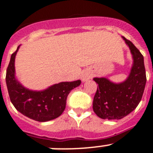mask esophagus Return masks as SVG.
<instances>
[{
  "label": "esophagus",
  "mask_w": 153,
  "mask_h": 153,
  "mask_svg": "<svg viewBox=\"0 0 153 153\" xmlns=\"http://www.w3.org/2000/svg\"><path fill=\"white\" fill-rule=\"evenodd\" d=\"M91 77V75L89 73H88L87 71H84L83 73L81 75V79H82V81H86Z\"/></svg>",
  "instance_id": "obj_1"
}]
</instances>
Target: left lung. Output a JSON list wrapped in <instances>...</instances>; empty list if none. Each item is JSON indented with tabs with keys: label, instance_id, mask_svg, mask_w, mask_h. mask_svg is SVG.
I'll use <instances>...</instances> for the list:
<instances>
[{
	"label": "left lung",
	"instance_id": "left-lung-1",
	"mask_svg": "<svg viewBox=\"0 0 153 153\" xmlns=\"http://www.w3.org/2000/svg\"><path fill=\"white\" fill-rule=\"evenodd\" d=\"M125 41L131 51L133 64L131 72L124 81L114 82L106 77H95L99 85L94 96L92 108L102 119L118 120L132 112L142 99L146 76L143 56L131 41Z\"/></svg>",
	"mask_w": 153,
	"mask_h": 153
}]
</instances>
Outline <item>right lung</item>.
Segmentation results:
<instances>
[{
  "instance_id": "add662e5",
  "label": "right lung",
  "mask_w": 153,
  "mask_h": 153,
  "mask_svg": "<svg viewBox=\"0 0 153 153\" xmlns=\"http://www.w3.org/2000/svg\"><path fill=\"white\" fill-rule=\"evenodd\" d=\"M19 46L11 55L7 69L6 83L11 102L18 111L29 118L39 122L54 120L64 112L68 94L80 85L81 80L61 82L40 91L27 89L16 76L15 58Z\"/></svg>"
}]
</instances>
